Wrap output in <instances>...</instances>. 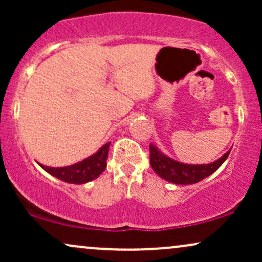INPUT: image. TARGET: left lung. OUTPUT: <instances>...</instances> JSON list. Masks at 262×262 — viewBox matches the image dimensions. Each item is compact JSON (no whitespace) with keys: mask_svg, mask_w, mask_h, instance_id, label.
<instances>
[{"mask_svg":"<svg viewBox=\"0 0 262 262\" xmlns=\"http://www.w3.org/2000/svg\"><path fill=\"white\" fill-rule=\"evenodd\" d=\"M150 165L152 170L165 181L176 183V185H192L202 181L203 179L215 172L222 164L227 160L230 150L219 158L218 160L209 164H185L161 151L154 144H150Z\"/></svg>","mask_w":262,"mask_h":262,"instance_id":"8db88e82","label":"left lung"}]
</instances>
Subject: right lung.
<instances>
[{
	"instance_id": "right-lung-1",
	"label": "right lung",
	"mask_w": 262,
	"mask_h": 262,
	"mask_svg": "<svg viewBox=\"0 0 262 262\" xmlns=\"http://www.w3.org/2000/svg\"><path fill=\"white\" fill-rule=\"evenodd\" d=\"M110 145L111 143H106L95 154L83 159L82 161L70 165V166L50 167L45 166L43 164H39V162L38 165L41 169L47 171L48 173L56 177V179L61 180V181L68 183H75V185H82V183H87L97 179L103 172L104 169H106V161Z\"/></svg>"
}]
</instances>
